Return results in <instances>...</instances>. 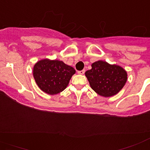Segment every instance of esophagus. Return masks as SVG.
Instances as JSON below:
<instances>
[{"instance_id":"1","label":"esophagus","mask_w":150,"mask_h":150,"mask_svg":"<svg viewBox=\"0 0 150 150\" xmlns=\"http://www.w3.org/2000/svg\"><path fill=\"white\" fill-rule=\"evenodd\" d=\"M77 73H78V74H79V75H84L85 73V71L84 70H82V71H79Z\"/></svg>"}]
</instances>
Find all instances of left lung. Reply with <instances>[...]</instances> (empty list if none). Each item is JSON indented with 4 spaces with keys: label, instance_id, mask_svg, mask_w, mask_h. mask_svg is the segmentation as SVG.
Segmentation results:
<instances>
[{
    "label": "left lung",
    "instance_id": "1",
    "mask_svg": "<svg viewBox=\"0 0 150 150\" xmlns=\"http://www.w3.org/2000/svg\"><path fill=\"white\" fill-rule=\"evenodd\" d=\"M91 67L85 75L93 90L103 97L117 94L127 80V73L120 66L100 60L93 63Z\"/></svg>",
    "mask_w": 150,
    "mask_h": 150
}]
</instances>
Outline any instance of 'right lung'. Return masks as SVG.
I'll use <instances>...</instances> for the list:
<instances>
[{
    "instance_id": "1",
    "label": "right lung",
    "mask_w": 150,
    "mask_h": 150,
    "mask_svg": "<svg viewBox=\"0 0 150 150\" xmlns=\"http://www.w3.org/2000/svg\"><path fill=\"white\" fill-rule=\"evenodd\" d=\"M75 73L73 67L62 61L48 59L37 62L33 68V76L38 86L50 95L63 91Z\"/></svg>"
}]
</instances>
